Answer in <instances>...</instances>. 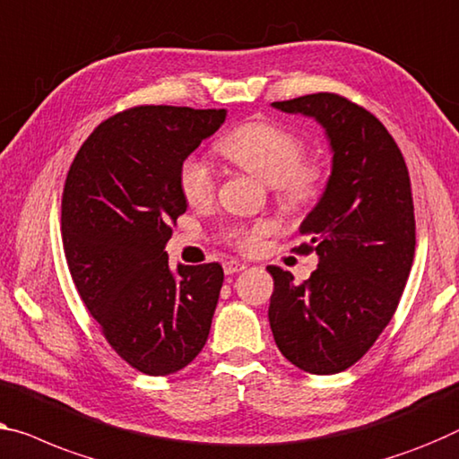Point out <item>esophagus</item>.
<instances>
[{"instance_id": "obj_1", "label": "esophagus", "mask_w": 459, "mask_h": 459, "mask_svg": "<svg viewBox=\"0 0 459 459\" xmlns=\"http://www.w3.org/2000/svg\"><path fill=\"white\" fill-rule=\"evenodd\" d=\"M245 268H247V265L245 264H241V262H227L224 264V273H237V272H243Z\"/></svg>"}]
</instances>
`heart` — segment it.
<instances>
[{
  "label": "heart",
  "mask_w": 459,
  "mask_h": 459,
  "mask_svg": "<svg viewBox=\"0 0 459 459\" xmlns=\"http://www.w3.org/2000/svg\"><path fill=\"white\" fill-rule=\"evenodd\" d=\"M216 150L237 169L270 183L273 200L286 214H299L316 206L324 191V170L316 160L303 159L305 143L278 123H243L222 135ZM177 186L189 206H204L214 197V170L200 156L189 154L179 164ZM268 230L265 222L235 224L224 232V238L235 249L249 253L257 249Z\"/></svg>",
  "instance_id": "heart-1"
}]
</instances>
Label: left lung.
<instances>
[{
    "instance_id": "left-lung-1",
    "label": "left lung",
    "mask_w": 459,
    "mask_h": 459,
    "mask_svg": "<svg viewBox=\"0 0 459 459\" xmlns=\"http://www.w3.org/2000/svg\"><path fill=\"white\" fill-rule=\"evenodd\" d=\"M316 117L333 150L332 177L300 232L317 253L309 280L270 265V327L280 352L313 375H333L368 352L392 321L414 259L408 167L385 126L333 92L272 102Z\"/></svg>"
}]
</instances>
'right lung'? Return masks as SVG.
Returning <instances> with one entry per match:
<instances>
[{
    "label": "right lung",
    "mask_w": 459,
    "mask_h": 459,
    "mask_svg": "<svg viewBox=\"0 0 459 459\" xmlns=\"http://www.w3.org/2000/svg\"><path fill=\"white\" fill-rule=\"evenodd\" d=\"M224 117V108H126L88 135L67 170L61 238L78 295L113 351L154 377L200 354L222 289L221 264L173 273L164 245L187 210L179 164Z\"/></svg>",
    "instance_id": "obj_1"
}]
</instances>
